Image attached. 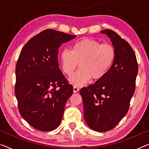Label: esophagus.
I'll return each instance as SVG.
<instances>
[{
	"instance_id": "obj_1",
	"label": "esophagus",
	"mask_w": 149,
	"mask_h": 149,
	"mask_svg": "<svg viewBox=\"0 0 149 149\" xmlns=\"http://www.w3.org/2000/svg\"><path fill=\"white\" fill-rule=\"evenodd\" d=\"M79 92V88H77V87H76V86H74V93H77V92Z\"/></svg>"
}]
</instances>
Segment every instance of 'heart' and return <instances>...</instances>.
<instances>
[{
    "label": "heart",
    "instance_id": "b5f03b06",
    "mask_svg": "<svg viewBox=\"0 0 149 149\" xmlns=\"http://www.w3.org/2000/svg\"><path fill=\"white\" fill-rule=\"evenodd\" d=\"M116 58V50L110 44H101L96 40L84 38L75 43L72 50H63L60 55L62 70L71 76L78 67L80 69L70 79L74 86H79L92 78L97 81L104 78Z\"/></svg>",
    "mask_w": 149,
    "mask_h": 149
}]
</instances>
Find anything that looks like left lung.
<instances>
[{
    "label": "left lung",
    "instance_id": "8db88e82",
    "mask_svg": "<svg viewBox=\"0 0 149 149\" xmlns=\"http://www.w3.org/2000/svg\"><path fill=\"white\" fill-rule=\"evenodd\" d=\"M106 34L116 50L114 63L106 76L81 88L84 119L89 127L97 132L114 128L125 116L135 91L138 63L132 47L110 29Z\"/></svg>",
    "mask_w": 149,
    "mask_h": 149
}]
</instances>
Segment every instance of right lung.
Returning a JSON list of instances; mask_svg holds the SVG:
<instances>
[{
    "label": "right lung",
    "instance_id": "right-lung-1",
    "mask_svg": "<svg viewBox=\"0 0 149 149\" xmlns=\"http://www.w3.org/2000/svg\"><path fill=\"white\" fill-rule=\"evenodd\" d=\"M76 37L54 29L44 30L31 39L20 53L15 92L20 114L32 127L51 131L60 124L68 99L73 94L59 68L61 44Z\"/></svg>",
    "mask_w": 149,
    "mask_h": 149
}]
</instances>
